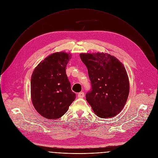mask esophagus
Returning <instances> with one entry per match:
<instances>
[{
    "mask_svg": "<svg viewBox=\"0 0 158 158\" xmlns=\"http://www.w3.org/2000/svg\"><path fill=\"white\" fill-rule=\"evenodd\" d=\"M84 96H85V94H84V93H83V92L79 93L78 94V98H83L84 97Z\"/></svg>",
    "mask_w": 158,
    "mask_h": 158,
    "instance_id": "1",
    "label": "esophagus"
}]
</instances>
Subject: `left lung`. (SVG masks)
<instances>
[{
	"instance_id": "obj_1",
	"label": "left lung",
	"mask_w": 158,
	"mask_h": 158,
	"mask_svg": "<svg viewBox=\"0 0 158 158\" xmlns=\"http://www.w3.org/2000/svg\"><path fill=\"white\" fill-rule=\"evenodd\" d=\"M88 69L92 89L86 99L101 118L115 116L124 108L129 93L126 70L116 57L104 53H80Z\"/></svg>"
}]
</instances>
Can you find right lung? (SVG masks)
I'll list each match as a JSON object with an SVG mask.
<instances>
[{"label":"right lung","mask_w":158,"mask_h":158,"mask_svg":"<svg viewBox=\"0 0 158 158\" xmlns=\"http://www.w3.org/2000/svg\"><path fill=\"white\" fill-rule=\"evenodd\" d=\"M71 56L62 52L53 53L42 60L32 72V102L36 111L47 119L60 118L76 98L65 72Z\"/></svg>","instance_id":"add662e5"}]
</instances>
